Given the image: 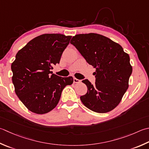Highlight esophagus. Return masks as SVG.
I'll use <instances>...</instances> for the list:
<instances>
[{
	"mask_svg": "<svg viewBox=\"0 0 149 149\" xmlns=\"http://www.w3.org/2000/svg\"><path fill=\"white\" fill-rule=\"evenodd\" d=\"M80 82H81V80L75 78V77L74 78V83H80Z\"/></svg>",
	"mask_w": 149,
	"mask_h": 149,
	"instance_id": "34e87169",
	"label": "esophagus"
}]
</instances>
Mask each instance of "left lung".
Masks as SVG:
<instances>
[{"label":"left lung","instance_id":"obj_1","mask_svg":"<svg viewBox=\"0 0 149 149\" xmlns=\"http://www.w3.org/2000/svg\"><path fill=\"white\" fill-rule=\"evenodd\" d=\"M70 43L89 65L96 68L94 84L88 79L82 81L88 90L80 97L81 101L95 112L111 111L119 104L129 88L132 72L129 54L118 43L97 33L76 35Z\"/></svg>","mask_w":149,"mask_h":149}]
</instances>
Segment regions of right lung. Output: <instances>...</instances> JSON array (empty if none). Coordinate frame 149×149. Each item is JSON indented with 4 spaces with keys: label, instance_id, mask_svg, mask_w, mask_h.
<instances>
[{
    "label": "right lung",
    "instance_id": "right-lung-1",
    "mask_svg": "<svg viewBox=\"0 0 149 149\" xmlns=\"http://www.w3.org/2000/svg\"><path fill=\"white\" fill-rule=\"evenodd\" d=\"M72 36L46 33L36 37L17 52L11 64L12 82L19 100L31 112L44 114L53 110L63 90L74 82L72 77L53 74Z\"/></svg>",
    "mask_w": 149,
    "mask_h": 149
}]
</instances>
